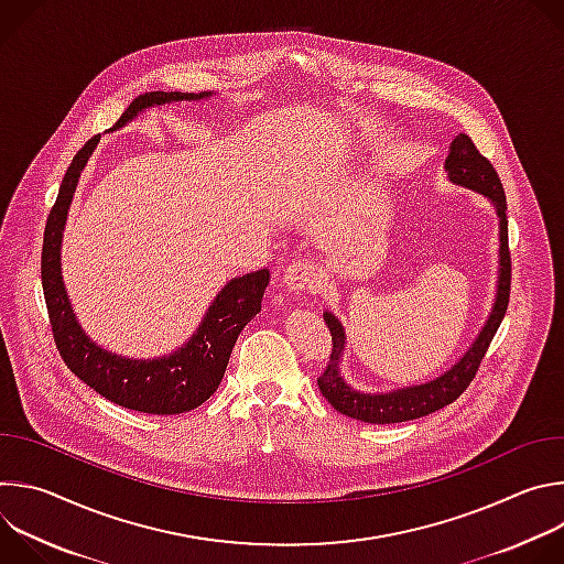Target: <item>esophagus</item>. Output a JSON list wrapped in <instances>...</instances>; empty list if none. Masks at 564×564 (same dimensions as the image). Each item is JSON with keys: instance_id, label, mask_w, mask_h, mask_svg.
Returning <instances> with one entry per match:
<instances>
[{"instance_id": "34e87169", "label": "esophagus", "mask_w": 564, "mask_h": 564, "mask_svg": "<svg viewBox=\"0 0 564 564\" xmlns=\"http://www.w3.org/2000/svg\"><path fill=\"white\" fill-rule=\"evenodd\" d=\"M321 281L318 268L310 261H296L292 265L285 268L283 272V283L290 292H305V290H314Z\"/></svg>"}]
</instances>
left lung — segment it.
<instances>
[{
    "instance_id": "1",
    "label": "left lung",
    "mask_w": 564,
    "mask_h": 564,
    "mask_svg": "<svg viewBox=\"0 0 564 564\" xmlns=\"http://www.w3.org/2000/svg\"><path fill=\"white\" fill-rule=\"evenodd\" d=\"M446 178L464 189H473L485 196L496 214H498V227H500V259H498V285H496V299L491 303V312L485 321V326L477 333L468 350L440 377L413 383L394 390L383 392H364L357 390L346 381L341 375L344 364V350H346V330L341 321L326 310L324 318L333 335V355L330 364L326 366L324 375L318 377V390L339 411L341 415H348L352 420L366 422V424H399L417 420L424 415H431L448 404L466 390V386L473 381L477 366L485 357L491 339L496 337L507 305H509V288H511V259H509V223H507V196L502 189V183L498 178V172L489 160L481 155L473 140L464 133L455 135L448 155L444 160Z\"/></svg>"
}]
</instances>
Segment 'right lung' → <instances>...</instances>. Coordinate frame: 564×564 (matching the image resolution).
<instances>
[{
    "label": "right lung",
    "mask_w": 564,
    "mask_h": 564,
    "mask_svg": "<svg viewBox=\"0 0 564 564\" xmlns=\"http://www.w3.org/2000/svg\"><path fill=\"white\" fill-rule=\"evenodd\" d=\"M212 96V91H153L138 96L109 131L122 129L138 113L151 107L198 102ZM98 142L100 135L91 138L75 153L44 229L42 288L53 337L70 372L113 401V404L149 415H181L198 409L216 392L240 330L261 312V299L270 283V270L229 279L214 296L196 333L170 355L133 359L98 346L79 326L62 279V238L66 216L79 174L87 167Z\"/></svg>",
    "instance_id": "obj_1"
}]
</instances>
